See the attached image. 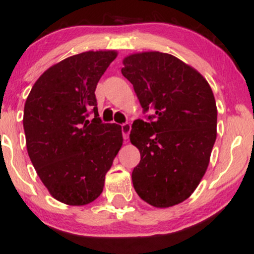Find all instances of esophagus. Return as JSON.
I'll return each instance as SVG.
<instances>
[{
    "label": "esophagus",
    "mask_w": 254,
    "mask_h": 254,
    "mask_svg": "<svg viewBox=\"0 0 254 254\" xmlns=\"http://www.w3.org/2000/svg\"><path fill=\"white\" fill-rule=\"evenodd\" d=\"M131 131V125L129 123H124L122 124V133H123L124 139L129 138V133Z\"/></svg>",
    "instance_id": "34e87169"
}]
</instances>
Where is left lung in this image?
<instances>
[{
  "instance_id": "1",
  "label": "left lung",
  "mask_w": 254,
  "mask_h": 254,
  "mask_svg": "<svg viewBox=\"0 0 254 254\" xmlns=\"http://www.w3.org/2000/svg\"><path fill=\"white\" fill-rule=\"evenodd\" d=\"M123 64L143 112L155 111L131 127L130 141L141 153L133 188L150 205L173 206L191 196L208 168L216 141L214 94L196 69L170 54H133Z\"/></svg>"
}]
</instances>
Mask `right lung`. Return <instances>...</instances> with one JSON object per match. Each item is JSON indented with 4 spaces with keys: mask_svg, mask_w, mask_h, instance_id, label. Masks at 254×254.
Wrapping results in <instances>:
<instances>
[{
    "mask_svg": "<svg viewBox=\"0 0 254 254\" xmlns=\"http://www.w3.org/2000/svg\"><path fill=\"white\" fill-rule=\"evenodd\" d=\"M116 57V51H87L65 58L38 78L26 100L28 156L51 196L68 205L100 196L123 144L121 125L101 122L94 93Z\"/></svg>",
    "mask_w": 254,
    "mask_h": 254,
    "instance_id": "1",
    "label": "right lung"
}]
</instances>
